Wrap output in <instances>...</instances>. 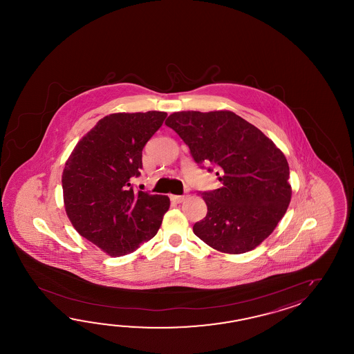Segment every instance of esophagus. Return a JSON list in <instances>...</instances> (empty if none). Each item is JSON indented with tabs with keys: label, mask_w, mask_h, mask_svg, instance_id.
I'll use <instances>...</instances> for the list:
<instances>
[{
	"label": "esophagus",
	"mask_w": 354,
	"mask_h": 354,
	"mask_svg": "<svg viewBox=\"0 0 354 354\" xmlns=\"http://www.w3.org/2000/svg\"><path fill=\"white\" fill-rule=\"evenodd\" d=\"M186 198H187V196H178V195L171 196V200H172V201H174V203H183V201H185V200H186Z\"/></svg>",
	"instance_id": "1"
}]
</instances>
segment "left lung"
Returning a JSON list of instances; mask_svg holds the SVG:
<instances>
[{
	"label": "left lung",
	"mask_w": 354,
	"mask_h": 354,
	"mask_svg": "<svg viewBox=\"0 0 354 354\" xmlns=\"http://www.w3.org/2000/svg\"><path fill=\"white\" fill-rule=\"evenodd\" d=\"M166 125L187 144L197 165L211 163L218 169L221 182L218 189L201 194L207 214L194 225V233L229 254L258 247L291 201L285 154L259 129L227 110L174 113Z\"/></svg>",
	"instance_id": "obj_1"
}]
</instances>
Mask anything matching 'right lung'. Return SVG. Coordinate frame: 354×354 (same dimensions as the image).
<instances>
[{"label":"right lung","mask_w":354,"mask_h":354,"mask_svg":"<svg viewBox=\"0 0 354 354\" xmlns=\"http://www.w3.org/2000/svg\"><path fill=\"white\" fill-rule=\"evenodd\" d=\"M167 113L107 115L77 143L62 174L67 216L78 233L111 257L133 253L158 232L169 197L136 192L144 145Z\"/></svg>","instance_id":"add662e5"}]
</instances>
